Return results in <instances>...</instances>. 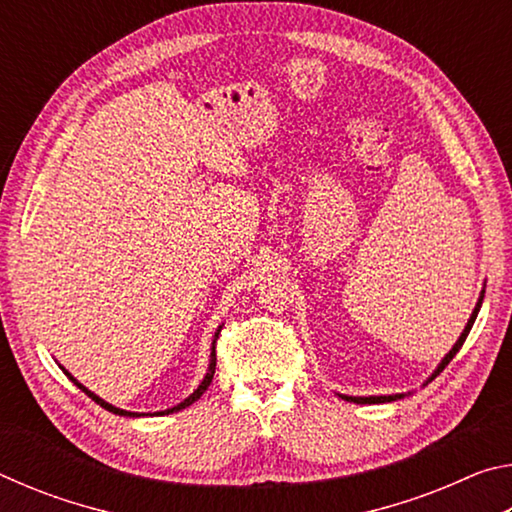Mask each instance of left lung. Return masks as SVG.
I'll use <instances>...</instances> for the list:
<instances>
[{
  "label": "left lung",
  "instance_id": "1",
  "mask_svg": "<svg viewBox=\"0 0 512 512\" xmlns=\"http://www.w3.org/2000/svg\"><path fill=\"white\" fill-rule=\"evenodd\" d=\"M483 293L485 291H481V296H479V302H476V307H474V311H472V316H470V320H467V325H465V329L461 332V336H458V341L454 343V348L449 350L447 354H445V359L438 363V368L433 370V375L427 379V384L431 379H436L440 372L445 370V366L449 361H452L454 357H456V352L463 348V343H465V339H467V334H470V329H472V325H474V320H476V314H479V309H481V302H483ZM345 402H357V404H381V402H395V400H400V397H404V393H397V395H370V397H352V395H341Z\"/></svg>",
  "mask_w": 512,
  "mask_h": 512
}]
</instances>
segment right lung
<instances>
[{
    "label": "right lung",
    "instance_id": "1",
    "mask_svg": "<svg viewBox=\"0 0 512 512\" xmlns=\"http://www.w3.org/2000/svg\"><path fill=\"white\" fill-rule=\"evenodd\" d=\"M219 332H221V327L219 329H216V334H214V341H212V354H210V368H207V372H205V377H203V381H201V384H198V388H196V391L192 393V395H189L187 397V400H183V402H180L178 406H173V409H167V411H158V413H155V415H169V413H176V411H183V409H187V406L189 404H194L196 400H198V397H201L205 391H207V386H210L212 384V377H214V370H216V348H214V345H216V336H219ZM60 368H63V366H60ZM63 372H65V375L69 377V379H72L74 381V384L76 386H79L81 388V391L85 393V395H88V397H92V400L94 402H97L99 406H103V409H106V411H110V413H115V415H128V418H140V415H144V413H133V411H124V409H117V406H112V404H108L106 400H101V397L99 395H94L92 391H88V388H85L83 384H81V381L79 379H74L72 375H69V372L63 368Z\"/></svg>",
    "mask_w": 512,
    "mask_h": 512
}]
</instances>
